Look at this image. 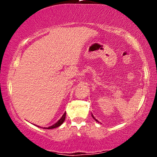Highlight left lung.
Here are the masks:
<instances>
[{
	"label": "left lung",
	"mask_w": 157,
	"mask_h": 157,
	"mask_svg": "<svg viewBox=\"0 0 157 157\" xmlns=\"http://www.w3.org/2000/svg\"><path fill=\"white\" fill-rule=\"evenodd\" d=\"M92 117H93L94 119V120H96V121H97V120H96V119H95V118H94V116H93V115H92Z\"/></svg>",
	"instance_id": "8db88e82"
}]
</instances>
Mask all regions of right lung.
I'll list each match as a JSON object with an SVG mask.
<instances>
[{"label":"right lung","instance_id":"right-lung-1","mask_svg":"<svg viewBox=\"0 0 157 157\" xmlns=\"http://www.w3.org/2000/svg\"><path fill=\"white\" fill-rule=\"evenodd\" d=\"M65 119H66V113H64V114L63 115L62 117H61L60 120H59V121H57L56 123L55 124V125L50 126V127L48 128V129H52V128H55L57 127H59V126L63 124V122H64Z\"/></svg>","mask_w":157,"mask_h":157}]
</instances>
